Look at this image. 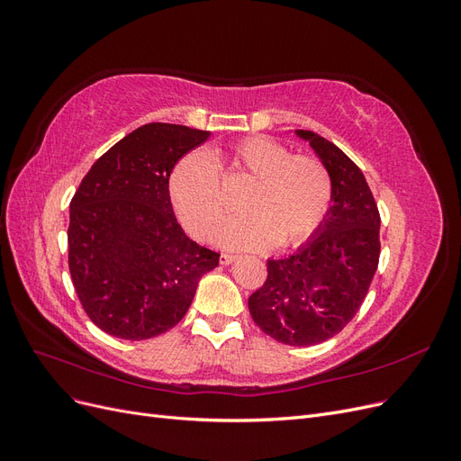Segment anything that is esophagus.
Wrapping results in <instances>:
<instances>
[{"mask_svg": "<svg viewBox=\"0 0 461 461\" xmlns=\"http://www.w3.org/2000/svg\"><path fill=\"white\" fill-rule=\"evenodd\" d=\"M234 261H236V256H230V254H222L221 259H219L221 265H230V263H234Z\"/></svg>", "mask_w": 461, "mask_h": 461, "instance_id": "obj_1", "label": "esophagus"}]
</instances>
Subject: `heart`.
I'll use <instances>...</instances> for the list:
<instances>
[{"instance_id": "1", "label": "heart", "mask_w": 461, "mask_h": 461, "mask_svg": "<svg viewBox=\"0 0 461 461\" xmlns=\"http://www.w3.org/2000/svg\"><path fill=\"white\" fill-rule=\"evenodd\" d=\"M225 159L234 173L254 178L244 196L248 215L230 219L213 240L227 249H263L271 244L298 246L319 230L332 203V178L313 156H292L267 136L234 142ZM171 202L183 225L207 236L227 213V200L217 165L202 151L180 159L169 178Z\"/></svg>"}]
</instances>
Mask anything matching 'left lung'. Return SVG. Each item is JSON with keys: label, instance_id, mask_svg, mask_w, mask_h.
<instances>
[{"label": "left lung", "instance_id": "obj_1", "mask_svg": "<svg viewBox=\"0 0 461 461\" xmlns=\"http://www.w3.org/2000/svg\"><path fill=\"white\" fill-rule=\"evenodd\" d=\"M294 132L329 169L332 205L294 254L267 261V281L248 308L271 339L313 346L339 334L364 303L379 265L381 217L364 173L339 146L312 131Z\"/></svg>", "mask_w": 461, "mask_h": 461}]
</instances>
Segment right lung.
I'll list each match as a JSON object with an SVG mask.
<instances>
[{"instance_id": "obj_1", "label": "right lung", "mask_w": 461, "mask_h": 461, "mask_svg": "<svg viewBox=\"0 0 461 461\" xmlns=\"http://www.w3.org/2000/svg\"><path fill=\"white\" fill-rule=\"evenodd\" d=\"M209 131L148 122L97 159L71 202L68 269L82 308L111 337L146 340L188 312L219 265L173 213L169 176Z\"/></svg>"}]
</instances>
